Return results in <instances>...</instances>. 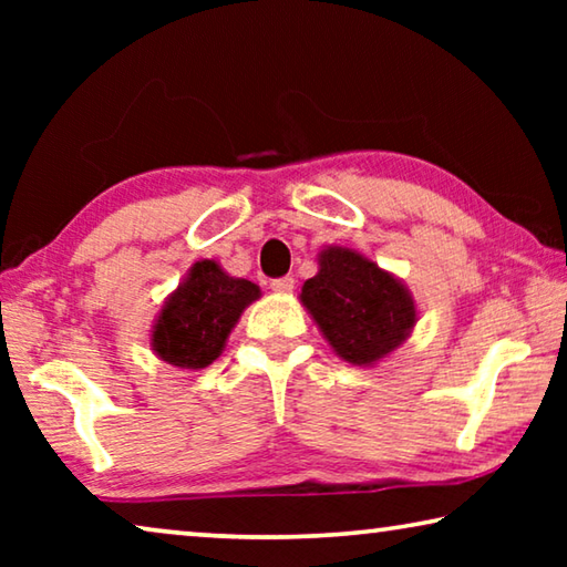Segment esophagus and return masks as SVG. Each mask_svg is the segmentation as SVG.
Listing matches in <instances>:
<instances>
[{
    "instance_id": "obj_1",
    "label": "esophagus",
    "mask_w": 567,
    "mask_h": 567,
    "mask_svg": "<svg viewBox=\"0 0 567 567\" xmlns=\"http://www.w3.org/2000/svg\"><path fill=\"white\" fill-rule=\"evenodd\" d=\"M270 287H272L275 292H292V287H295V277H292V275L275 277V280L270 282Z\"/></svg>"
}]
</instances>
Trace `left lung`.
<instances>
[{
    "label": "left lung",
    "mask_w": 567,
    "mask_h": 567,
    "mask_svg": "<svg viewBox=\"0 0 567 567\" xmlns=\"http://www.w3.org/2000/svg\"><path fill=\"white\" fill-rule=\"evenodd\" d=\"M300 300L342 360L370 364L385 358L415 324V305L395 277L352 249L330 247Z\"/></svg>",
    "instance_id": "obj_1"
}]
</instances>
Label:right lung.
Returning <instances> with one entry per match:
<instances>
[{"mask_svg":"<svg viewBox=\"0 0 567 567\" xmlns=\"http://www.w3.org/2000/svg\"><path fill=\"white\" fill-rule=\"evenodd\" d=\"M257 297L260 287L249 280L227 277L213 260L195 262L162 310L152 330V348L177 368H207L223 352L239 315Z\"/></svg>","mask_w":567,"mask_h":567,"instance_id":"1","label":"right lung"}]
</instances>
